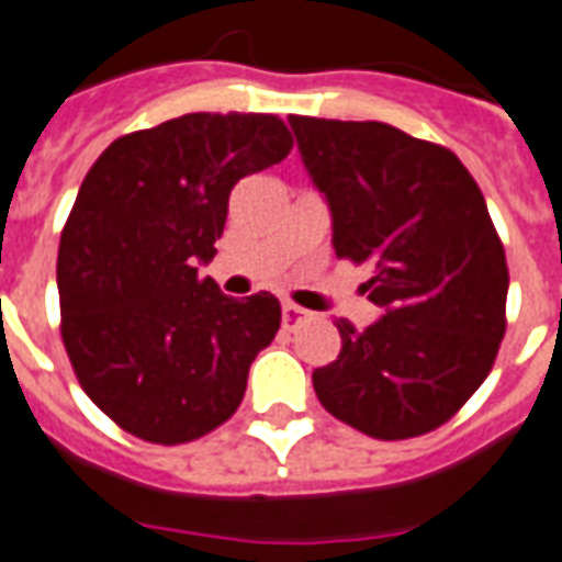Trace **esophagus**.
I'll list each match as a JSON object with an SVG mask.
<instances>
[{
	"label": "esophagus",
	"instance_id": "1",
	"mask_svg": "<svg viewBox=\"0 0 562 562\" xmlns=\"http://www.w3.org/2000/svg\"><path fill=\"white\" fill-rule=\"evenodd\" d=\"M281 317H284V326H293V323H299L302 317H308V311L299 308L293 302H284V305H281Z\"/></svg>",
	"mask_w": 562,
	"mask_h": 562
}]
</instances>
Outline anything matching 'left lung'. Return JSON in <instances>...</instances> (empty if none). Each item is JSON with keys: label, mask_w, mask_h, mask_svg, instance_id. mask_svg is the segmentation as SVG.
<instances>
[{"label": "left lung", "mask_w": 562, "mask_h": 562, "mask_svg": "<svg viewBox=\"0 0 562 562\" xmlns=\"http://www.w3.org/2000/svg\"><path fill=\"white\" fill-rule=\"evenodd\" d=\"M331 212L338 257L371 263L368 329L314 371L335 419L376 440L440 428L482 386L506 331L509 269L485 196L458 155L386 122L290 116Z\"/></svg>", "instance_id": "left-lung-1"}]
</instances>
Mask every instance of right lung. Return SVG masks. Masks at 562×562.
I'll list each match as a JSON object with an SVG mask.
<instances>
[{
  "label": "right lung",
  "mask_w": 562,
  "mask_h": 562,
  "mask_svg": "<svg viewBox=\"0 0 562 562\" xmlns=\"http://www.w3.org/2000/svg\"><path fill=\"white\" fill-rule=\"evenodd\" d=\"M290 149L272 113H186L113 140L86 173L56 260L63 341L122 431L191 443L241 404L281 305L224 296L196 266L215 257L233 186Z\"/></svg>",
  "instance_id": "obj_1"
}]
</instances>
